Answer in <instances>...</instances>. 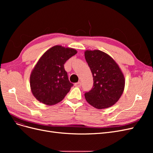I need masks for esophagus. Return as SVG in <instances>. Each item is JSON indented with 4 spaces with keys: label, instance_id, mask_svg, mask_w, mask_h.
Listing matches in <instances>:
<instances>
[{
    "label": "esophagus",
    "instance_id": "esophagus-1",
    "mask_svg": "<svg viewBox=\"0 0 153 153\" xmlns=\"http://www.w3.org/2000/svg\"><path fill=\"white\" fill-rule=\"evenodd\" d=\"M81 84H82V83H81L80 82H79L75 83V86L78 87H80L81 86Z\"/></svg>",
    "mask_w": 153,
    "mask_h": 153
}]
</instances>
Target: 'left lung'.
I'll return each instance as SVG.
<instances>
[{
  "label": "left lung",
  "instance_id": "left-lung-1",
  "mask_svg": "<svg viewBox=\"0 0 153 153\" xmlns=\"http://www.w3.org/2000/svg\"><path fill=\"white\" fill-rule=\"evenodd\" d=\"M84 54L94 80L92 89L85 93V100L96 108H109L123 93L124 74L116 62L102 51L87 50Z\"/></svg>",
  "mask_w": 153,
  "mask_h": 153
}]
</instances>
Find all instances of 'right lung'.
Segmentation results:
<instances>
[{"label":"right lung","instance_id":"right-lung-1","mask_svg":"<svg viewBox=\"0 0 153 153\" xmlns=\"http://www.w3.org/2000/svg\"><path fill=\"white\" fill-rule=\"evenodd\" d=\"M77 51L55 45L40 57L30 76L32 94L39 102L53 105L61 101L73 85L69 82L64 64Z\"/></svg>","mask_w":153,"mask_h":153}]
</instances>
